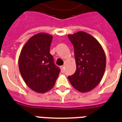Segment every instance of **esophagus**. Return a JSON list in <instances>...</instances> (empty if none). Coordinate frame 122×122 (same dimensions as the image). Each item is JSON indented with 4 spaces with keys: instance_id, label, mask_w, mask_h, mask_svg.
I'll list each match as a JSON object with an SVG mask.
<instances>
[{
    "instance_id": "34e87169",
    "label": "esophagus",
    "mask_w": 122,
    "mask_h": 122,
    "mask_svg": "<svg viewBox=\"0 0 122 122\" xmlns=\"http://www.w3.org/2000/svg\"><path fill=\"white\" fill-rule=\"evenodd\" d=\"M61 71H64V66H61Z\"/></svg>"
}]
</instances>
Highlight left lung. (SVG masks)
<instances>
[{
    "instance_id": "1",
    "label": "left lung",
    "mask_w": 122,
    "mask_h": 122,
    "mask_svg": "<svg viewBox=\"0 0 122 122\" xmlns=\"http://www.w3.org/2000/svg\"><path fill=\"white\" fill-rule=\"evenodd\" d=\"M74 50L76 70L68 76L76 89L86 92L96 87L102 80L106 66L104 51L98 41L84 31L68 35Z\"/></svg>"
}]
</instances>
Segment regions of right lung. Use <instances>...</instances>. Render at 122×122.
Returning <instances> with one entry per match:
<instances>
[{
    "label": "right lung",
    "mask_w": 122,
    "mask_h": 122,
    "mask_svg": "<svg viewBox=\"0 0 122 122\" xmlns=\"http://www.w3.org/2000/svg\"><path fill=\"white\" fill-rule=\"evenodd\" d=\"M51 35L44 33L33 36L20 53L18 66L26 84L33 91L45 93L53 87L60 72L50 53Z\"/></svg>",
    "instance_id": "add662e5"
}]
</instances>
